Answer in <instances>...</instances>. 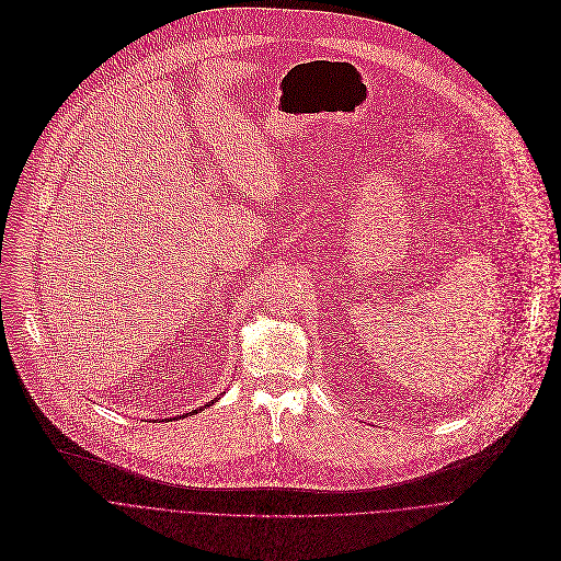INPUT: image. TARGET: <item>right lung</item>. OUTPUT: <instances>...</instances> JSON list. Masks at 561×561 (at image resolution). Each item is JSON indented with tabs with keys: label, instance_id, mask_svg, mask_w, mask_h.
<instances>
[{
	"label": "right lung",
	"instance_id": "add662e5",
	"mask_svg": "<svg viewBox=\"0 0 561 561\" xmlns=\"http://www.w3.org/2000/svg\"><path fill=\"white\" fill-rule=\"evenodd\" d=\"M214 402H216V400H211V402H209V404H214ZM209 404H205V407H209ZM196 411H198V409H196ZM196 411H192V413H196Z\"/></svg>",
	"mask_w": 561,
	"mask_h": 561
}]
</instances>
